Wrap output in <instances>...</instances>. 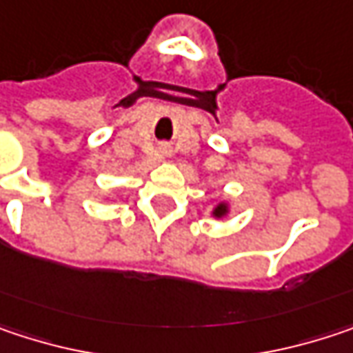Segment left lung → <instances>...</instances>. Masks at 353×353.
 I'll use <instances>...</instances> for the list:
<instances>
[{
	"label": "left lung",
	"mask_w": 353,
	"mask_h": 353,
	"mask_svg": "<svg viewBox=\"0 0 353 353\" xmlns=\"http://www.w3.org/2000/svg\"><path fill=\"white\" fill-rule=\"evenodd\" d=\"M226 212V206H218V208L214 210V216H222Z\"/></svg>",
	"instance_id": "obj_1"
}]
</instances>
